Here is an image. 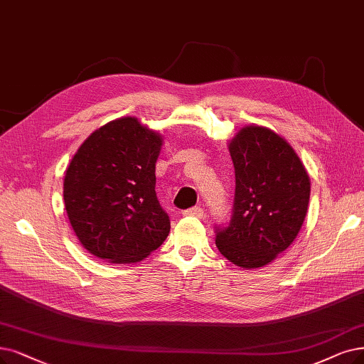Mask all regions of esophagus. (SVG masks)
<instances>
[{"mask_svg":"<svg viewBox=\"0 0 364 364\" xmlns=\"http://www.w3.org/2000/svg\"><path fill=\"white\" fill-rule=\"evenodd\" d=\"M183 213V216H197V218H203V209L201 208H198V206H196V208H191V209H186V210H183L182 212Z\"/></svg>","mask_w":364,"mask_h":364,"instance_id":"34e87169","label":"esophagus"}]
</instances>
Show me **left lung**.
I'll use <instances>...</instances> for the list:
<instances>
[{
  "mask_svg": "<svg viewBox=\"0 0 364 364\" xmlns=\"http://www.w3.org/2000/svg\"><path fill=\"white\" fill-rule=\"evenodd\" d=\"M236 191L228 227H216V248L243 269L263 267L294 242L308 212L311 179L285 139L250 125L231 139Z\"/></svg>",
  "mask_w": 364,
  "mask_h": 364,
  "instance_id": "left-lung-1",
  "label": "left lung"
}]
</instances>
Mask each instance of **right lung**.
Masks as SVG:
<instances>
[{"instance_id": "obj_1", "label": "right lung", "mask_w": 364, "mask_h": 364, "mask_svg": "<svg viewBox=\"0 0 364 364\" xmlns=\"http://www.w3.org/2000/svg\"><path fill=\"white\" fill-rule=\"evenodd\" d=\"M161 146V134L125 116L95 129L71 158L67 216L83 248L100 259L137 263L168 236V215L155 193Z\"/></svg>"}]
</instances>
